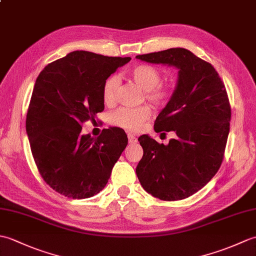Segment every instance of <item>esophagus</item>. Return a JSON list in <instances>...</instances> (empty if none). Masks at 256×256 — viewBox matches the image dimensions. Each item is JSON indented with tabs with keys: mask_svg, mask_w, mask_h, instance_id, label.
<instances>
[{
	"mask_svg": "<svg viewBox=\"0 0 256 256\" xmlns=\"http://www.w3.org/2000/svg\"><path fill=\"white\" fill-rule=\"evenodd\" d=\"M128 143H135L136 142V138H135V135L134 134H128Z\"/></svg>",
	"mask_w": 256,
	"mask_h": 256,
	"instance_id": "1",
	"label": "esophagus"
}]
</instances>
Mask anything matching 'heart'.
I'll return each mask as SVG.
<instances>
[{
    "mask_svg": "<svg viewBox=\"0 0 256 256\" xmlns=\"http://www.w3.org/2000/svg\"><path fill=\"white\" fill-rule=\"evenodd\" d=\"M131 77L140 89L145 91V98L156 106L166 103L170 92L167 88L160 86L162 74L155 67L150 64H138L131 70ZM118 86V79L116 76L108 78L103 86V100L106 103H112L116 98V90ZM150 116L148 106L121 108L110 116V122L118 128L126 130H136L140 125Z\"/></svg>",
    "mask_w": 256,
    "mask_h": 256,
    "instance_id": "1",
    "label": "heart"
}]
</instances>
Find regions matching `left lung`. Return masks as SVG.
I'll list each match as a JSON object with an SVG mask.
<instances>
[{
    "instance_id": "left-lung-1",
    "label": "left lung",
    "mask_w": 256,
    "mask_h": 256,
    "mask_svg": "<svg viewBox=\"0 0 256 256\" xmlns=\"http://www.w3.org/2000/svg\"><path fill=\"white\" fill-rule=\"evenodd\" d=\"M136 59L178 69L177 84L154 124L155 132L176 133L167 145L148 135L138 142L144 154L136 175L145 192L160 200L188 198L219 170L230 131L226 86L211 64L184 48L138 55Z\"/></svg>"
}]
</instances>
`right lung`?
Masks as SVG:
<instances>
[{"mask_svg": "<svg viewBox=\"0 0 256 256\" xmlns=\"http://www.w3.org/2000/svg\"><path fill=\"white\" fill-rule=\"evenodd\" d=\"M130 60L77 50L47 64L37 77L26 133L38 170L57 192L84 199L106 187L128 145L126 134L110 128L94 138L81 130L104 110L106 79Z\"/></svg>", "mask_w": 256, "mask_h": 256, "instance_id": "right-lung-1", "label": "right lung"}]
</instances>
